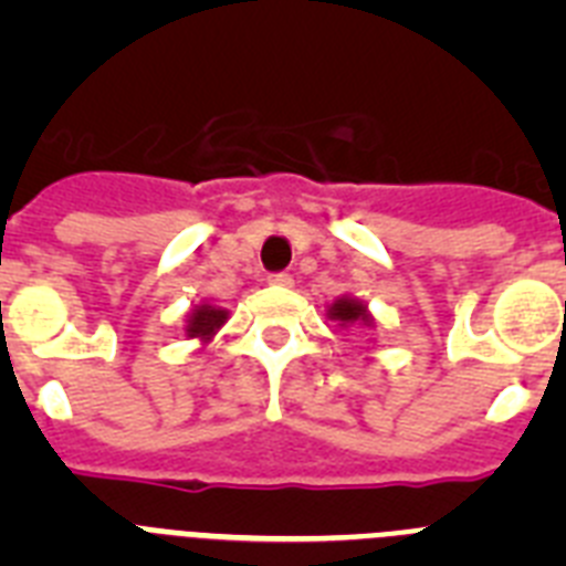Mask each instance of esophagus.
Masks as SVG:
<instances>
[{
    "label": "esophagus",
    "instance_id": "obj_1",
    "mask_svg": "<svg viewBox=\"0 0 566 566\" xmlns=\"http://www.w3.org/2000/svg\"><path fill=\"white\" fill-rule=\"evenodd\" d=\"M269 283H272V286H292V274L274 272V274H269Z\"/></svg>",
    "mask_w": 566,
    "mask_h": 566
}]
</instances>
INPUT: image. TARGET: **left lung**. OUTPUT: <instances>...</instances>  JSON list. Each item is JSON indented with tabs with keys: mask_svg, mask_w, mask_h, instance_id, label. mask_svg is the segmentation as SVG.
<instances>
[{
	"mask_svg": "<svg viewBox=\"0 0 566 566\" xmlns=\"http://www.w3.org/2000/svg\"><path fill=\"white\" fill-rule=\"evenodd\" d=\"M328 314H332V319H339L343 326L345 323H359V319H363V323H368V319H371L359 300H348V297L337 300Z\"/></svg>",
	"mask_w": 566,
	"mask_h": 566,
	"instance_id": "obj_1",
	"label": "left lung"
}]
</instances>
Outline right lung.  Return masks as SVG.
<instances>
[{
	"instance_id": "obj_1",
	"label": "right lung",
	"mask_w": 566,
	"mask_h": 566,
	"mask_svg": "<svg viewBox=\"0 0 566 566\" xmlns=\"http://www.w3.org/2000/svg\"><path fill=\"white\" fill-rule=\"evenodd\" d=\"M223 319H227V312H223V308H212V306L195 308L192 317H189L187 334L189 337L209 339L214 334V328L223 326Z\"/></svg>"
}]
</instances>
